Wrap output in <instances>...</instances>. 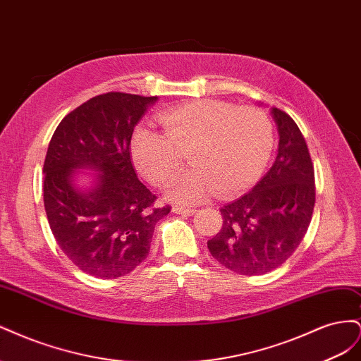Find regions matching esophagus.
<instances>
[{
  "instance_id": "34e87169",
  "label": "esophagus",
  "mask_w": 361,
  "mask_h": 361,
  "mask_svg": "<svg viewBox=\"0 0 361 361\" xmlns=\"http://www.w3.org/2000/svg\"><path fill=\"white\" fill-rule=\"evenodd\" d=\"M171 211L179 215H192L195 212V209H192V207H182V206H173Z\"/></svg>"
}]
</instances>
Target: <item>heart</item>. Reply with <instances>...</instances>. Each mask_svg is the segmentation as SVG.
Listing matches in <instances>:
<instances>
[{"mask_svg":"<svg viewBox=\"0 0 361 361\" xmlns=\"http://www.w3.org/2000/svg\"><path fill=\"white\" fill-rule=\"evenodd\" d=\"M162 133L138 126L130 137L134 166L154 187L166 185L188 149L191 169L169 185L167 197L199 203L214 192L232 195L253 185L269 161L274 134L269 117L256 106L223 101H191L158 113Z\"/></svg>","mask_w":361,"mask_h":361,"instance_id":"1","label":"heart"}]
</instances>
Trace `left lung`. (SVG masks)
Masks as SVG:
<instances>
[{"mask_svg":"<svg viewBox=\"0 0 361 361\" xmlns=\"http://www.w3.org/2000/svg\"><path fill=\"white\" fill-rule=\"evenodd\" d=\"M279 154L269 171L243 197L224 204L223 227L207 241L214 259L236 274L260 276L293 255L314 207V170L293 118L272 108Z\"/></svg>","mask_w":361,"mask_h":361,"instance_id":"1","label":"left lung"}]
</instances>
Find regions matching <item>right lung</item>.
Listing matches in <instances>:
<instances>
[{
    "label": "right lung",
    "mask_w": 361,
    "mask_h": 361,
    "mask_svg": "<svg viewBox=\"0 0 361 361\" xmlns=\"http://www.w3.org/2000/svg\"><path fill=\"white\" fill-rule=\"evenodd\" d=\"M157 96L110 92L75 108L54 133L43 164V203L54 238L73 264L97 279L129 274L150 250L157 223L171 206L137 178L129 143ZM99 171L95 187L81 192L76 168Z\"/></svg>",
    "instance_id": "obj_1"
}]
</instances>
